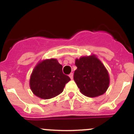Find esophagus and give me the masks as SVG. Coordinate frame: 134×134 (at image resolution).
<instances>
[{"mask_svg": "<svg viewBox=\"0 0 134 134\" xmlns=\"http://www.w3.org/2000/svg\"><path fill=\"white\" fill-rule=\"evenodd\" d=\"M69 76H70V79H72V80L73 79V73H70V74H69Z\"/></svg>", "mask_w": 134, "mask_h": 134, "instance_id": "obj_1", "label": "esophagus"}]
</instances>
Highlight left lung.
I'll return each instance as SVG.
<instances>
[{"instance_id":"8db88e82","label":"left lung","mask_w":134,"mask_h":134,"mask_svg":"<svg viewBox=\"0 0 134 134\" xmlns=\"http://www.w3.org/2000/svg\"><path fill=\"white\" fill-rule=\"evenodd\" d=\"M74 80L80 93L88 97L102 95L109 85V74L101 62L91 55L76 59Z\"/></svg>"}]
</instances>
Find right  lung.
Masks as SVG:
<instances>
[{"label": "right lung", "instance_id": "right-lung-1", "mask_svg": "<svg viewBox=\"0 0 134 134\" xmlns=\"http://www.w3.org/2000/svg\"><path fill=\"white\" fill-rule=\"evenodd\" d=\"M70 80L62 72V66L55 59H50L35 66L31 76L30 87L37 97L49 99L60 94Z\"/></svg>", "mask_w": 134, "mask_h": 134}]
</instances>
